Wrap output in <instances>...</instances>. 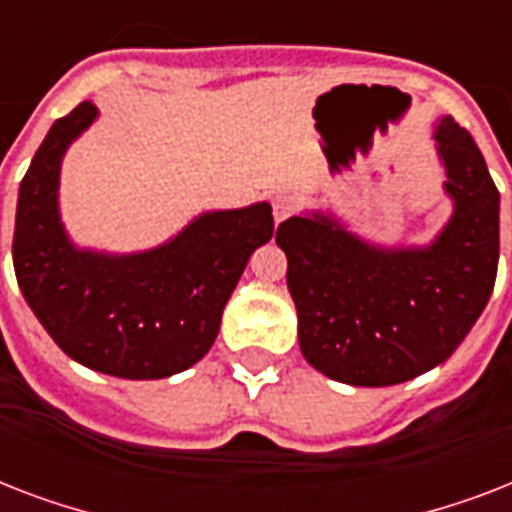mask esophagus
I'll list each match as a JSON object with an SVG mask.
<instances>
[{
  "instance_id": "esophagus-1",
  "label": "esophagus",
  "mask_w": 512,
  "mask_h": 512,
  "mask_svg": "<svg viewBox=\"0 0 512 512\" xmlns=\"http://www.w3.org/2000/svg\"><path fill=\"white\" fill-rule=\"evenodd\" d=\"M295 207L297 201L292 193H279V196L273 199V220H276V223H284L287 217L295 215Z\"/></svg>"
}]
</instances>
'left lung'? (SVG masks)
<instances>
[{
  "instance_id": "left-lung-1",
  "label": "left lung",
  "mask_w": 512,
  "mask_h": 512,
  "mask_svg": "<svg viewBox=\"0 0 512 512\" xmlns=\"http://www.w3.org/2000/svg\"><path fill=\"white\" fill-rule=\"evenodd\" d=\"M452 217L425 247H382L329 212L284 220L305 361L329 380L385 388L444 364L492 297L500 260V191L476 140L452 116L433 127Z\"/></svg>"
}]
</instances>
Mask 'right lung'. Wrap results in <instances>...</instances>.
I'll list each match as a JSON object with an SVG mask.
<instances>
[{
	"mask_svg": "<svg viewBox=\"0 0 512 512\" xmlns=\"http://www.w3.org/2000/svg\"><path fill=\"white\" fill-rule=\"evenodd\" d=\"M95 119V103H79L31 159L18 191L12 265L28 308L66 356L111 377L162 380L212 348L249 255L271 241V204L201 212L146 252L76 247L60 220V164Z\"/></svg>",
	"mask_w": 512,
	"mask_h": 512,
	"instance_id": "obj_1",
	"label": "right lung"
}]
</instances>
